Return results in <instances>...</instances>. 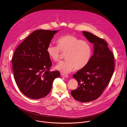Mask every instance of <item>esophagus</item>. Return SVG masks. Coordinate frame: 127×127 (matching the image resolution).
<instances>
[{"label": "esophagus", "instance_id": "obj_1", "mask_svg": "<svg viewBox=\"0 0 127 127\" xmlns=\"http://www.w3.org/2000/svg\"><path fill=\"white\" fill-rule=\"evenodd\" d=\"M61 76L62 77H68V75L66 74H64V73H61Z\"/></svg>", "mask_w": 127, "mask_h": 127}]
</instances>
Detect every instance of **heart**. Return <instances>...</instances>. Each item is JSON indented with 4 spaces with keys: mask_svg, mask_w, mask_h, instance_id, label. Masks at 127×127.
Here are the masks:
<instances>
[{
    "mask_svg": "<svg viewBox=\"0 0 127 127\" xmlns=\"http://www.w3.org/2000/svg\"><path fill=\"white\" fill-rule=\"evenodd\" d=\"M57 42L58 46L50 43L46 51L50 59L55 61L60 60L62 53H66L67 59L56 65L57 70L66 73L74 68L81 69L88 64L92 54V49L88 41L71 35H65L59 38Z\"/></svg>",
    "mask_w": 127,
    "mask_h": 127,
    "instance_id": "1",
    "label": "heart"
}]
</instances>
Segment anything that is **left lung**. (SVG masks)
I'll return each mask as SVG.
<instances>
[{
  "label": "left lung",
  "instance_id": "8db88e82",
  "mask_svg": "<svg viewBox=\"0 0 127 127\" xmlns=\"http://www.w3.org/2000/svg\"><path fill=\"white\" fill-rule=\"evenodd\" d=\"M83 33L93 43L94 52L88 64L73 75L78 86L71 91V94L79 101L87 102L101 95L113 74L115 61L114 55L104 39L87 31H83Z\"/></svg>",
  "mask_w": 127,
  "mask_h": 127
}]
</instances>
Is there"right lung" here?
<instances>
[{
    "label": "right lung",
    "instance_id": "obj_1",
    "mask_svg": "<svg viewBox=\"0 0 127 127\" xmlns=\"http://www.w3.org/2000/svg\"><path fill=\"white\" fill-rule=\"evenodd\" d=\"M59 30H37L15 50L12 64L14 78L21 92L27 97L39 99L47 96L59 71H50L52 62L46 49Z\"/></svg>",
    "mask_w": 127,
    "mask_h": 127
}]
</instances>
